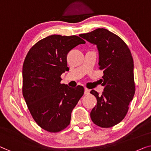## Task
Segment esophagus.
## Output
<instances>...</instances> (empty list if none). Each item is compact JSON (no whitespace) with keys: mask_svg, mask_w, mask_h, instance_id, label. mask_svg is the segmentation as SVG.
Listing matches in <instances>:
<instances>
[{"mask_svg":"<svg viewBox=\"0 0 151 151\" xmlns=\"http://www.w3.org/2000/svg\"><path fill=\"white\" fill-rule=\"evenodd\" d=\"M84 93L85 95H88L89 93V89H87V88H85V91H84Z\"/></svg>","mask_w":151,"mask_h":151,"instance_id":"obj_1","label":"esophagus"}]
</instances>
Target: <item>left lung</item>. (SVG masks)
<instances>
[{"mask_svg":"<svg viewBox=\"0 0 151 151\" xmlns=\"http://www.w3.org/2000/svg\"><path fill=\"white\" fill-rule=\"evenodd\" d=\"M79 36L97 45L99 68L104 73L102 95L95 90L90 91L97 99L90 116L99 127H111L125 118L135 93L131 51L120 37L106 29L98 28Z\"/></svg>","mask_w":151,"mask_h":151,"instance_id":"8db88e82","label":"left lung"}]
</instances>
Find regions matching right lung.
I'll return each mask as SVG.
<instances>
[{"label": "right lung", "mask_w": 151, "mask_h": 151, "mask_svg": "<svg viewBox=\"0 0 151 151\" xmlns=\"http://www.w3.org/2000/svg\"><path fill=\"white\" fill-rule=\"evenodd\" d=\"M85 41L78 36L53 35L41 39L27 53L22 68V93L34 120L51 133L64 129L84 93L83 86L61 84L68 70L67 54Z\"/></svg>", "instance_id": "add662e5"}]
</instances>
